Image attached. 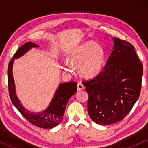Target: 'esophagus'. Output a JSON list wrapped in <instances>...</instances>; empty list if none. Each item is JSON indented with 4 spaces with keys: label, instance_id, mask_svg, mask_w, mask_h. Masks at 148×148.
Here are the masks:
<instances>
[{
    "label": "esophagus",
    "instance_id": "obj_1",
    "mask_svg": "<svg viewBox=\"0 0 148 148\" xmlns=\"http://www.w3.org/2000/svg\"><path fill=\"white\" fill-rule=\"evenodd\" d=\"M84 85H83L82 83H79V84H77V90L81 91V90H84Z\"/></svg>",
    "mask_w": 148,
    "mask_h": 148
}]
</instances>
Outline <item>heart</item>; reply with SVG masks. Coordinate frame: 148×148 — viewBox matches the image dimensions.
<instances>
[{
	"label": "heart",
	"mask_w": 148,
	"mask_h": 148,
	"mask_svg": "<svg viewBox=\"0 0 148 148\" xmlns=\"http://www.w3.org/2000/svg\"><path fill=\"white\" fill-rule=\"evenodd\" d=\"M70 61L78 66L79 72L86 77L92 78L102 71L105 64V52L102 46L94 41L79 46L70 54ZM66 70L72 72L71 64L66 62Z\"/></svg>",
	"instance_id": "obj_1"
}]
</instances>
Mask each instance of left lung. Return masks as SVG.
I'll list each match as a JSON object with an SVG mask.
<instances>
[{
	"instance_id": "obj_1",
	"label": "left lung",
	"mask_w": 148,
	"mask_h": 148,
	"mask_svg": "<svg viewBox=\"0 0 148 148\" xmlns=\"http://www.w3.org/2000/svg\"><path fill=\"white\" fill-rule=\"evenodd\" d=\"M114 46L104 70L83 82L89 95L88 112L97 124L123 120L140 95L143 66L132 44L112 38Z\"/></svg>"
}]
</instances>
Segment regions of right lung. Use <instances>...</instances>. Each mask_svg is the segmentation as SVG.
Masks as SVG:
<instances>
[{"instance_id":"add662e5","label":"right lung","mask_w":148,"mask_h":148,"mask_svg":"<svg viewBox=\"0 0 148 148\" xmlns=\"http://www.w3.org/2000/svg\"><path fill=\"white\" fill-rule=\"evenodd\" d=\"M38 44L29 42L22 45L15 54L8 66V82L9 92L11 102L23 117L32 125L43 129H52L60 124L63 119L66 106L71 97L77 92V84L75 82L60 84L56 89L51 102L45 110L35 112L28 110L20 103L16 94L15 84L13 75L14 60L24 55L32 48L38 47Z\"/></svg>"}]
</instances>
